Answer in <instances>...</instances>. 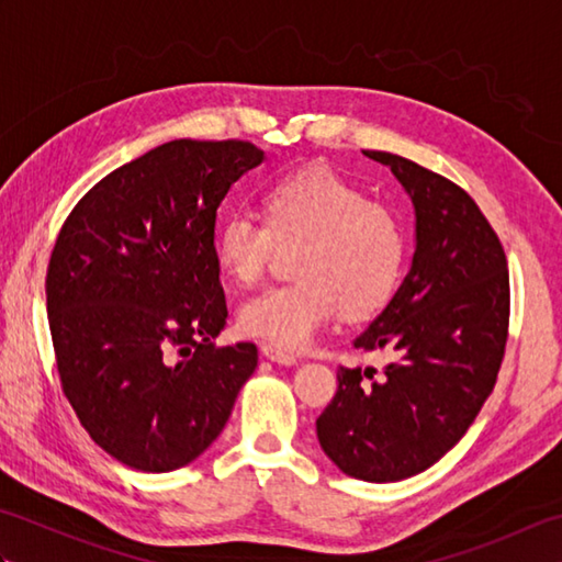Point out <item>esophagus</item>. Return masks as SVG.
Wrapping results in <instances>:
<instances>
[{"label":"esophagus","mask_w":562,"mask_h":562,"mask_svg":"<svg viewBox=\"0 0 562 562\" xmlns=\"http://www.w3.org/2000/svg\"><path fill=\"white\" fill-rule=\"evenodd\" d=\"M260 352H262V357H268L270 362H278V364H296V355L294 352H288V350H282V348H278V345H260Z\"/></svg>","instance_id":"34e87169"}]
</instances>
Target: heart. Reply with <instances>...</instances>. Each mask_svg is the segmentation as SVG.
Masks as SVG:
<instances>
[{"instance_id": "b5f03b06", "label": "heart", "mask_w": 562, "mask_h": 562, "mask_svg": "<svg viewBox=\"0 0 562 562\" xmlns=\"http://www.w3.org/2000/svg\"><path fill=\"white\" fill-rule=\"evenodd\" d=\"M266 220L229 212L217 229V260L238 284L258 282L280 248H296L300 280L241 304L236 328L278 348H304L336 316L362 318L386 306L403 278L408 234L401 214L369 200L330 166L282 176L262 198Z\"/></svg>"}]
</instances>
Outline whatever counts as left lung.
Segmentation results:
<instances>
[{
	"mask_svg": "<svg viewBox=\"0 0 562 562\" xmlns=\"http://www.w3.org/2000/svg\"><path fill=\"white\" fill-rule=\"evenodd\" d=\"M384 164L415 207V254L398 292L352 340L386 352L381 369L340 367L316 435L342 473L393 483L423 473L457 445L493 393L509 326L503 244L449 178L389 151Z\"/></svg>",
	"mask_w": 562,
	"mask_h": 562,
	"instance_id": "obj_1",
	"label": "left lung"
}]
</instances>
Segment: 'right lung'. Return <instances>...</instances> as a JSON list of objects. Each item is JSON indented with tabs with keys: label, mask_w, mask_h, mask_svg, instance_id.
Here are the masks:
<instances>
[{
	"label": "right lung",
	"mask_w": 562,
	"mask_h": 562,
	"mask_svg": "<svg viewBox=\"0 0 562 562\" xmlns=\"http://www.w3.org/2000/svg\"><path fill=\"white\" fill-rule=\"evenodd\" d=\"M262 159L241 139L166 142L93 186L59 229L45 278L59 381L130 469L198 459L256 372L254 342H212L226 324L214 224Z\"/></svg>",
	"instance_id": "obj_1"
}]
</instances>
